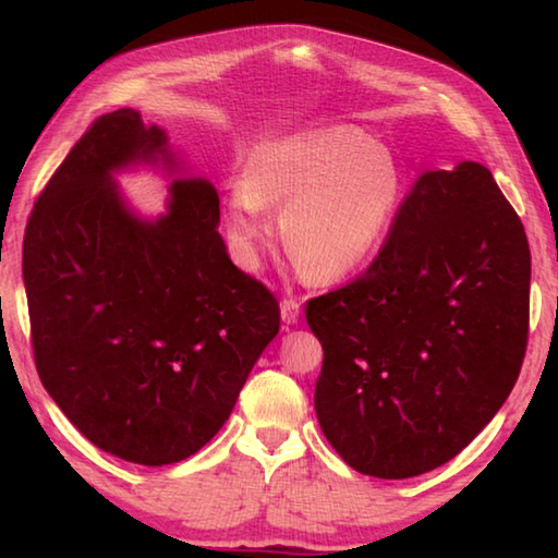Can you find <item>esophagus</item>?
Here are the masks:
<instances>
[{"label":"esophagus","mask_w":558,"mask_h":558,"mask_svg":"<svg viewBox=\"0 0 558 558\" xmlns=\"http://www.w3.org/2000/svg\"><path fill=\"white\" fill-rule=\"evenodd\" d=\"M280 312H282V322H286L288 326H292V324H298L300 312H302V304H300V300L286 298V300L280 302Z\"/></svg>","instance_id":"34e87169"}]
</instances>
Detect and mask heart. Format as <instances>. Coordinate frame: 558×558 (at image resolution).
Returning <instances> with one entry per match:
<instances>
[{"mask_svg": "<svg viewBox=\"0 0 558 558\" xmlns=\"http://www.w3.org/2000/svg\"><path fill=\"white\" fill-rule=\"evenodd\" d=\"M405 198V172L357 126L310 129L254 150L232 184L228 230L244 264L276 232L316 282L352 276L384 244Z\"/></svg>", "mask_w": 558, "mask_h": 558, "instance_id": "heart-1", "label": "heart"}]
</instances>
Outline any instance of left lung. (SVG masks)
Listing matches in <instances>:
<instances>
[{
    "instance_id": "1",
    "label": "left lung",
    "mask_w": 558,
    "mask_h": 558,
    "mask_svg": "<svg viewBox=\"0 0 558 558\" xmlns=\"http://www.w3.org/2000/svg\"><path fill=\"white\" fill-rule=\"evenodd\" d=\"M322 340L318 424L362 475L456 458L511 393L527 350L530 246L480 162L426 172L374 264L306 302Z\"/></svg>"
}]
</instances>
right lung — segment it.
<instances>
[{"label":"right lung","mask_w":558,"mask_h":558,"mask_svg":"<svg viewBox=\"0 0 558 558\" xmlns=\"http://www.w3.org/2000/svg\"><path fill=\"white\" fill-rule=\"evenodd\" d=\"M168 153L134 110L98 117L31 210L23 236L35 369L105 453L170 465L218 434L258 354L280 330L264 282L218 234L210 180L172 182L168 216L141 222L110 170Z\"/></svg>","instance_id":"right-lung-1"}]
</instances>
